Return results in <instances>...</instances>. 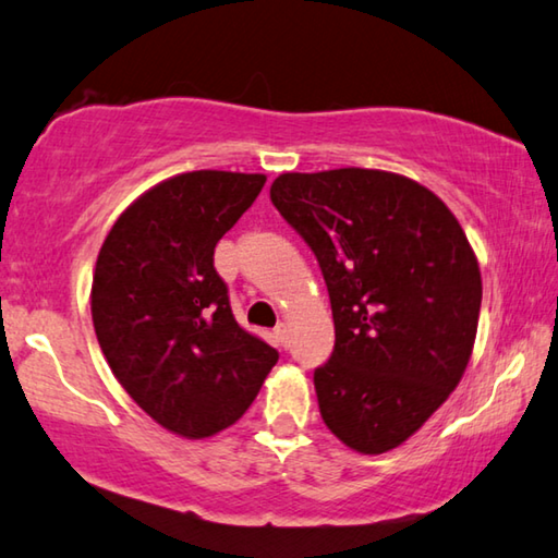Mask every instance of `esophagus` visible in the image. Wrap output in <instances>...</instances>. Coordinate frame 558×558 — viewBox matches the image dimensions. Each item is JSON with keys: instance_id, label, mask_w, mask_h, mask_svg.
Listing matches in <instances>:
<instances>
[{"instance_id": "34e87169", "label": "esophagus", "mask_w": 558, "mask_h": 558, "mask_svg": "<svg viewBox=\"0 0 558 558\" xmlns=\"http://www.w3.org/2000/svg\"><path fill=\"white\" fill-rule=\"evenodd\" d=\"M276 342L280 344V347H288V339H290V327L286 325V323H280L278 327H276Z\"/></svg>"}]
</instances>
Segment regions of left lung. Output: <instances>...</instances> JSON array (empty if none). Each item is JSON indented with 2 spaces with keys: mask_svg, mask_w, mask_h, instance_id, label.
<instances>
[{
  "mask_svg": "<svg viewBox=\"0 0 558 558\" xmlns=\"http://www.w3.org/2000/svg\"><path fill=\"white\" fill-rule=\"evenodd\" d=\"M270 202L313 248L335 319L315 369L325 426L356 452L409 440L460 384L483 278L468 235L430 189L381 169L280 174Z\"/></svg>",
  "mask_w": 558,
  "mask_h": 558,
  "instance_id": "8db88e82",
  "label": "left lung"
}]
</instances>
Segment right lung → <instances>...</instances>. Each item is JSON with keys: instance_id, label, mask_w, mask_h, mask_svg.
<instances>
[{"instance_id": "add662e5", "label": "right lung", "mask_w": 558, "mask_h": 558, "mask_svg": "<svg viewBox=\"0 0 558 558\" xmlns=\"http://www.w3.org/2000/svg\"><path fill=\"white\" fill-rule=\"evenodd\" d=\"M266 174H177L112 223L93 272L98 344L130 399L182 438L233 426L278 352L235 323L214 268L221 235L256 202Z\"/></svg>"}]
</instances>
